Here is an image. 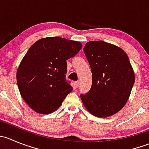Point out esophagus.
I'll list each match as a JSON object with an SVG mask.
<instances>
[{"mask_svg": "<svg viewBox=\"0 0 149 149\" xmlns=\"http://www.w3.org/2000/svg\"><path fill=\"white\" fill-rule=\"evenodd\" d=\"M79 85H80V83H79V81H78L75 82V86L76 87V88H78V87L79 86Z\"/></svg>", "mask_w": 149, "mask_h": 149, "instance_id": "1", "label": "esophagus"}]
</instances>
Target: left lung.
I'll list each match as a JSON object with an SVG mask.
<instances>
[{"label":"left lung","mask_w":149,"mask_h":149,"mask_svg":"<svg viewBox=\"0 0 149 149\" xmlns=\"http://www.w3.org/2000/svg\"><path fill=\"white\" fill-rule=\"evenodd\" d=\"M84 53L92 73V84L81 99L94 116L107 118L123 108L135 83V74L127 54L115 45L90 41Z\"/></svg>","instance_id":"8db88e82"}]
</instances>
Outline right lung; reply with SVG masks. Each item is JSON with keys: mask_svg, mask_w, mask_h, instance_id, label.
<instances>
[{"mask_svg": "<svg viewBox=\"0 0 149 149\" xmlns=\"http://www.w3.org/2000/svg\"><path fill=\"white\" fill-rule=\"evenodd\" d=\"M81 43L58 37L39 40L29 47L18 68L16 81L22 98L36 112L56 110L73 90L65 80L66 61Z\"/></svg>", "mask_w": 149, "mask_h": 149, "instance_id": "1", "label": "right lung"}]
</instances>
